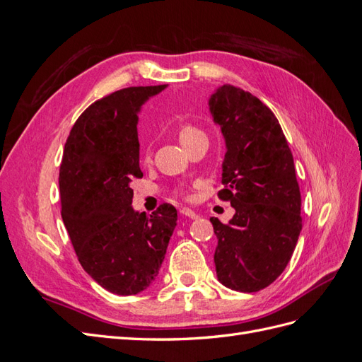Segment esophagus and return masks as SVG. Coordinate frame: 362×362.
<instances>
[{"mask_svg": "<svg viewBox=\"0 0 362 362\" xmlns=\"http://www.w3.org/2000/svg\"><path fill=\"white\" fill-rule=\"evenodd\" d=\"M180 213H181V216H185V217H189V218H198V214H196L192 210H189V208H182Z\"/></svg>", "mask_w": 362, "mask_h": 362, "instance_id": "esophagus-1", "label": "esophagus"}]
</instances>
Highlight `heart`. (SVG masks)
Here are the masks:
<instances>
[{
	"mask_svg": "<svg viewBox=\"0 0 362 362\" xmlns=\"http://www.w3.org/2000/svg\"><path fill=\"white\" fill-rule=\"evenodd\" d=\"M198 136H204L201 131L198 129V128H194V127H190V125H184V127H181L180 128V133H178V139H180V144L181 145H184L185 141H189V140H192V139H194V137H198ZM149 157V156H148Z\"/></svg>",
	"mask_w": 362,
	"mask_h": 362,
	"instance_id": "b5f03b06",
	"label": "heart"
}]
</instances>
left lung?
Masks as SVG:
<instances>
[{"label":"left lung","instance_id":"8db88e82","mask_svg":"<svg viewBox=\"0 0 362 362\" xmlns=\"http://www.w3.org/2000/svg\"><path fill=\"white\" fill-rule=\"evenodd\" d=\"M208 107L226 148L218 196L235 210L226 225L210 218L217 279L255 293L287 267L302 229L293 154L276 116L252 93L225 84L210 95Z\"/></svg>","mask_w":362,"mask_h":362}]
</instances>
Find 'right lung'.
I'll return each mask as SVG.
<instances>
[{
  "label": "right lung",
  "instance_id": "obj_1",
  "mask_svg": "<svg viewBox=\"0 0 362 362\" xmlns=\"http://www.w3.org/2000/svg\"><path fill=\"white\" fill-rule=\"evenodd\" d=\"M168 84L127 87L93 103L76 119L60 164L62 218L89 276L129 296L156 281L178 213L163 204L146 216L133 208L139 166V113Z\"/></svg>",
  "mask_w": 362,
  "mask_h": 362
}]
</instances>
